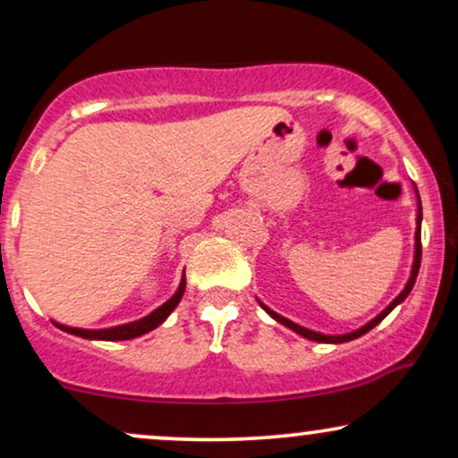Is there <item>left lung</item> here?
Wrapping results in <instances>:
<instances>
[{
	"label": "left lung",
	"mask_w": 458,
	"mask_h": 458,
	"mask_svg": "<svg viewBox=\"0 0 458 458\" xmlns=\"http://www.w3.org/2000/svg\"><path fill=\"white\" fill-rule=\"evenodd\" d=\"M416 196H418V190H416ZM420 225H422V205H420V196H418V215H416V245H414V264H411V275H410V279H407V284H405V288H403V292H401L399 296H396V299L390 302V305L386 307V310H384L382 313H379V316H376L371 319V322H367L365 327H360L358 330H352V333H348V335H322V333H316V330H310V328H305V327H299V324H294L292 322V319H288V318H284V316H279V313H275L273 310H268L267 305H264V302H260V307L264 311L268 313V316H271L273 319H277L279 324H284V327H288L290 330H294V333H299L301 337H305V339H311V341H318V344H345V341H352V339H358V337H362V335L365 333H369V330L371 328H376L379 322H382L384 318L388 316L390 311L394 310L396 305H399V302H403L405 299H407V294H410L411 292V288H414V284H416V277H418V271H420V258H422V243H420Z\"/></svg>",
	"instance_id": "obj_1"
}]
</instances>
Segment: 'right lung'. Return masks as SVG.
<instances>
[{
	"label": "right lung",
	"mask_w": 458,
	"mask_h": 458,
	"mask_svg": "<svg viewBox=\"0 0 458 458\" xmlns=\"http://www.w3.org/2000/svg\"><path fill=\"white\" fill-rule=\"evenodd\" d=\"M183 292H185V277L181 279L179 290L174 292L170 299L164 302L162 307H157L156 311H151L148 316H145L142 319H136V322L130 324H121V327H113V328H100V330H87V328H72V327H64V324L55 322V327H59L65 333L76 335V337L82 339H98V341H125V339H134L140 337V335L148 333V330L157 328L159 324L166 319L170 313L174 311V307L179 305V301L183 299Z\"/></svg>",
	"instance_id": "1"
}]
</instances>
